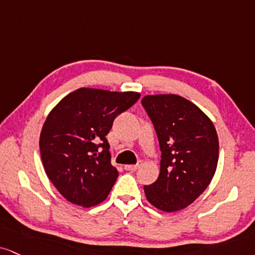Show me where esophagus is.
I'll return each instance as SVG.
<instances>
[{"mask_svg":"<svg viewBox=\"0 0 255 255\" xmlns=\"http://www.w3.org/2000/svg\"><path fill=\"white\" fill-rule=\"evenodd\" d=\"M125 168V170H128V171H134V170H137L138 168H139V164H134V165H125L124 166Z\"/></svg>","mask_w":255,"mask_h":255,"instance_id":"obj_1","label":"esophagus"}]
</instances>
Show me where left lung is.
Instances as JSON below:
<instances>
[{
	"mask_svg": "<svg viewBox=\"0 0 255 255\" xmlns=\"http://www.w3.org/2000/svg\"><path fill=\"white\" fill-rule=\"evenodd\" d=\"M142 105L162 151L158 178L144 185V193L157 209L177 212L193 203L212 181L219 159L218 133L213 122L181 96H145Z\"/></svg>",
	"mask_w": 255,
	"mask_h": 255,
	"instance_id": "obj_1",
	"label": "left lung"
}]
</instances>
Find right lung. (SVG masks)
I'll use <instances>...</instances> for the list:
<instances>
[{"label": "right lung", "mask_w": 255, "mask_h": 255, "mask_svg": "<svg viewBox=\"0 0 255 255\" xmlns=\"http://www.w3.org/2000/svg\"><path fill=\"white\" fill-rule=\"evenodd\" d=\"M137 92L81 87L47 116L40 152L48 178L71 203L89 207L108 197L118 177L106 134L113 121L139 99Z\"/></svg>", "instance_id": "1"}]
</instances>
